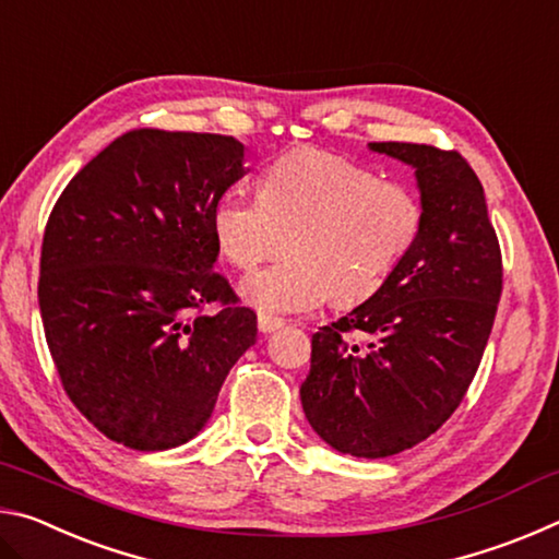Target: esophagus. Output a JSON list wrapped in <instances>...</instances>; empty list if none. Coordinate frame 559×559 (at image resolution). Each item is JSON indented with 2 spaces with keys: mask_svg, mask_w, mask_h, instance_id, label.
Instances as JSON below:
<instances>
[{
  "mask_svg": "<svg viewBox=\"0 0 559 559\" xmlns=\"http://www.w3.org/2000/svg\"><path fill=\"white\" fill-rule=\"evenodd\" d=\"M283 325V320L276 316H266V313H259V330L263 335L273 333V330H278Z\"/></svg>",
  "mask_w": 559,
  "mask_h": 559,
  "instance_id": "obj_1",
  "label": "esophagus"
}]
</instances>
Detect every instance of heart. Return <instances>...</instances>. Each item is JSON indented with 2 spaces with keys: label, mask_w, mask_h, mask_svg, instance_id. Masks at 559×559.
Instances as JSON below:
<instances>
[{
  "label": "heart",
  "mask_w": 559,
  "mask_h": 559,
  "mask_svg": "<svg viewBox=\"0 0 559 559\" xmlns=\"http://www.w3.org/2000/svg\"><path fill=\"white\" fill-rule=\"evenodd\" d=\"M424 206L409 187L380 179L343 155L306 147L278 157L259 197L226 194L212 229L231 266L251 271L288 246V259L241 283L261 313H306L333 296L340 306L372 298L409 257Z\"/></svg>",
  "instance_id": "b5f03b06"
}]
</instances>
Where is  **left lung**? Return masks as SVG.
Returning <instances> with one entry per match:
<instances>
[{
  "label": "left lung",
  "mask_w": 559,
  "mask_h": 559,
  "mask_svg": "<svg viewBox=\"0 0 559 559\" xmlns=\"http://www.w3.org/2000/svg\"><path fill=\"white\" fill-rule=\"evenodd\" d=\"M370 150L414 167L421 236L372 298L313 335L300 402L335 451L384 459L429 439L456 412L493 328L503 261L484 187L456 150Z\"/></svg>",
  "instance_id": "8db88e82"
}]
</instances>
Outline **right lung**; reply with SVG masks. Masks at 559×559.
<instances>
[{
    "instance_id": "1",
    "label": "right lung",
    "mask_w": 559,
    "mask_h": 559,
    "mask_svg": "<svg viewBox=\"0 0 559 559\" xmlns=\"http://www.w3.org/2000/svg\"><path fill=\"white\" fill-rule=\"evenodd\" d=\"M214 132L130 130L75 175L41 243L39 308L69 400L135 451L187 443L257 343V313L214 271L212 214L243 177ZM219 301L222 311L201 310Z\"/></svg>"
}]
</instances>
